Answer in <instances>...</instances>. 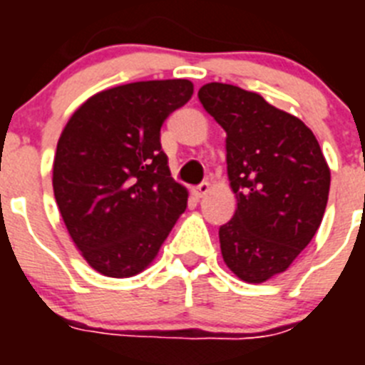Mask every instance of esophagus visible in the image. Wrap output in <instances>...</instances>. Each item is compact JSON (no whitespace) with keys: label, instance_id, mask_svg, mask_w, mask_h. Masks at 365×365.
Listing matches in <instances>:
<instances>
[{"label":"esophagus","instance_id":"1","mask_svg":"<svg viewBox=\"0 0 365 365\" xmlns=\"http://www.w3.org/2000/svg\"><path fill=\"white\" fill-rule=\"evenodd\" d=\"M208 192H210V185H208V182H202V185H199L197 188L193 190V195L197 199H202Z\"/></svg>","mask_w":365,"mask_h":365}]
</instances>
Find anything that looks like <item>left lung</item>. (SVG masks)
I'll return each instance as SVG.
<instances>
[{
	"label": "left lung",
	"instance_id": "8db88e82",
	"mask_svg": "<svg viewBox=\"0 0 365 365\" xmlns=\"http://www.w3.org/2000/svg\"><path fill=\"white\" fill-rule=\"evenodd\" d=\"M202 108L227 131V172L237 208L219 228L222 259L247 283L285 272L324 219L331 186L314 133L257 93L212 82Z\"/></svg>",
	"mask_w": 365,
	"mask_h": 365
}]
</instances>
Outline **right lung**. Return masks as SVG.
Here are the masks:
<instances>
[{
    "mask_svg": "<svg viewBox=\"0 0 365 365\" xmlns=\"http://www.w3.org/2000/svg\"><path fill=\"white\" fill-rule=\"evenodd\" d=\"M192 95L190 80L124 83L87 98L63 128L54 199L74 247L96 272H143L186 210L188 192L172 179L160 128Z\"/></svg>",
    "mask_w": 365,
    "mask_h": 365,
    "instance_id": "obj_1",
    "label": "right lung"
}]
</instances>
